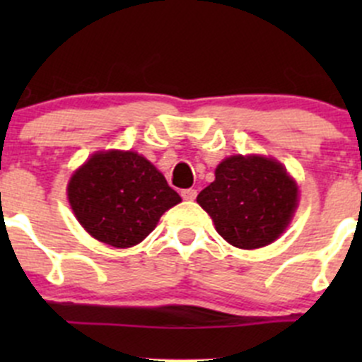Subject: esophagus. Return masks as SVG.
Returning a JSON list of instances; mask_svg holds the SVG:
<instances>
[{
	"label": "esophagus",
	"instance_id": "1",
	"mask_svg": "<svg viewBox=\"0 0 362 362\" xmlns=\"http://www.w3.org/2000/svg\"><path fill=\"white\" fill-rule=\"evenodd\" d=\"M180 194H182V198L185 199V202H194L196 196H198V192H196V189H184Z\"/></svg>",
	"mask_w": 362,
	"mask_h": 362
}]
</instances>
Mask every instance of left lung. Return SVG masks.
<instances>
[{
    "mask_svg": "<svg viewBox=\"0 0 362 362\" xmlns=\"http://www.w3.org/2000/svg\"><path fill=\"white\" fill-rule=\"evenodd\" d=\"M196 202L218 235L238 249L275 242L298 208V184L279 160L264 156H231L215 170V180Z\"/></svg>",
    "mask_w": 362,
    "mask_h": 362,
    "instance_id": "1",
    "label": "left lung"
}]
</instances>
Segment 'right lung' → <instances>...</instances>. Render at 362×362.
Returning <instances> with one entry per match:
<instances>
[{
  "instance_id": "add662e5",
  "label": "right lung",
  "mask_w": 362,
  "mask_h": 362,
  "mask_svg": "<svg viewBox=\"0 0 362 362\" xmlns=\"http://www.w3.org/2000/svg\"><path fill=\"white\" fill-rule=\"evenodd\" d=\"M68 199L82 228L117 249L147 238L160 215L182 202L158 168L131 151L90 156L69 178Z\"/></svg>"
}]
</instances>
